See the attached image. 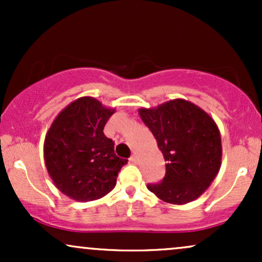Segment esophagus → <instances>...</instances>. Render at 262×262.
Wrapping results in <instances>:
<instances>
[{
  "mask_svg": "<svg viewBox=\"0 0 262 262\" xmlns=\"http://www.w3.org/2000/svg\"><path fill=\"white\" fill-rule=\"evenodd\" d=\"M129 161H130L132 164H138V156L137 155H132L130 159H129Z\"/></svg>",
  "mask_w": 262,
  "mask_h": 262,
  "instance_id": "obj_1",
  "label": "esophagus"
}]
</instances>
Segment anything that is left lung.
<instances>
[{
    "instance_id": "left-lung-1",
    "label": "left lung",
    "mask_w": 262,
    "mask_h": 262,
    "mask_svg": "<svg viewBox=\"0 0 262 262\" xmlns=\"http://www.w3.org/2000/svg\"><path fill=\"white\" fill-rule=\"evenodd\" d=\"M166 161L161 182L146 187L161 201L185 204L210 186L222 164V139L212 117L192 102L176 98L155 108H140Z\"/></svg>"
}]
</instances>
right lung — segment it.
<instances>
[{
    "instance_id": "1",
    "label": "right lung",
    "mask_w": 262,
    "mask_h": 262,
    "mask_svg": "<svg viewBox=\"0 0 262 262\" xmlns=\"http://www.w3.org/2000/svg\"><path fill=\"white\" fill-rule=\"evenodd\" d=\"M114 112L96 98H77L58 114L45 135L48 173L59 191L77 202L110 193L128 162L114 154L113 140L103 133Z\"/></svg>"
}]
</instances>
